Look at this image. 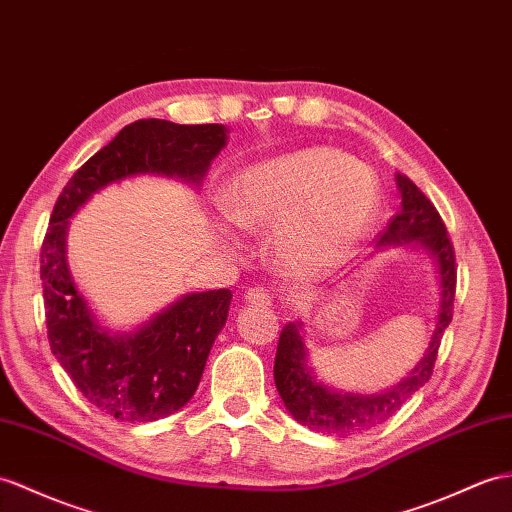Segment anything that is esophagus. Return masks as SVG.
Returning <instances> with one entry per match:
<instances>
[{
    "label": "esophagus",
    "instance_id": "34e87169",
    "mask_svg": "<svg viewBox=\"0 0 512 512\" xmlns=\"http://www.w3.org/2000/svg\"><path fill=\"white\" fill-rule=\"evenodd\" d=\"M244 296L251 305H261V307L272 305V294L266 288H259V285H257V288H248Z\"/></svg>",
    "mask_w": 512,
    "mask_h": 512
}]
</instances>
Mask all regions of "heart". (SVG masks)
<instances>
[{
  "instance_id": "heart-1",
  "label": "heart",
  "mask_w": 512,
  "mask_h": 512,
  "mask_svg": "<svg viewBox=\"0 0 512 512\" xmlns=\"http://www.w3.org/2000/svg\"><path fill=\"white\" fill-rule=\"evenodd\" d=\"M227 216L244 231L270 229V251L290 275L314 277L338 266L375 220L373 172L331 148H307L261 161L233 176Z\"/></svg>"
}]
</instances>
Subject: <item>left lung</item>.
I'll use <instances>...</instances> for the list:
<instances>
[{"label":"left lung","mask_w":512,"mask_h":512,"mask_svg":"<svg viewBox=\"0 0 512 512\" xmlns=\"http://www.w3.org/2000/svg\"><path fill=\"white\" fill-rule=\"evenodd\" d=\"M397 187L401 192V209L388 220V227L382 231L379 244L419 242L425 248H430V253L436 257L438 275H441V314H438L436 331L425 358L410 373V377L403 379L392 390L382 392V395L358 397L340 395V392L318 384L312 375V368L307 366L301 325H285L279 336L275 358V384L292 417L320 434L344 438L373 430V427L395 417L403 403L432 377L443 331L451 323V316H454L456 253L447 235L445 222L432 205V200L406 174H397Z\"/></svg>","instance_id":"8db88e82"}]
</instances>
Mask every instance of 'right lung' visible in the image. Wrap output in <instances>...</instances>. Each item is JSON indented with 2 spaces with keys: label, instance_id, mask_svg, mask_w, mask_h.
<instances>
[{
  "label": "right lung",
  "instance_id": "1",
  "mask_svg": "<svg viewBox=\"0 0 512 512\" xmlns=\"http://www.w3.org/2000/svg\"><path fill=\"white\" fill-rule=\"evenodd\" d=\"M224 144L222 124L137 120L78 168L56 200L41 244L47 340L74 386L113 419L157 421L194 397L211 344L227 323L233 294H187L137 334L109 336L69 275L67 220L93 192L130 174L159 172L198 183Z\"/></svg>",
  "mask_w": 512,
  "mask_h": 512
}]
</instances>
